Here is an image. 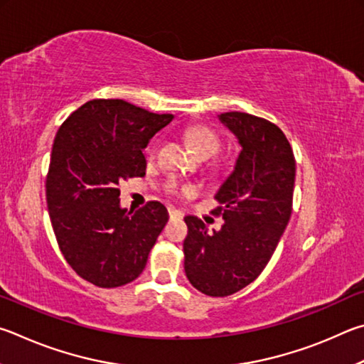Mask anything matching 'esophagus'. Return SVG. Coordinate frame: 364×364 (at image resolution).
Segmentation results:
<instances>
[{
    "mask_svg": "<svg viewBox=\"0 0 364 364\" xmlns=\"http://www.w3.org/2000/svg\"><path fill=\"white\" fill-rule=\"evenodd\" d=\"M168 211H169V218L171 219H182V213L178 211V209L168 208Z\"/></svg>",
    "mask_w": 364,
    "mask_h": 364,
    "instance_id": "34e87169",
    "label": "esophagus"
}]
</instances>
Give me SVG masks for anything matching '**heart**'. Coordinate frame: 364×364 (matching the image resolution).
Here are the masks:
<instances>
[{
  "label": "heart",
  "mask_w": 364,
  "mask_h": 364,
  "mask_svg": "<svg viewBox=\"0 0 364 364\" xmlns=\"http://www.w3.org/2000/svg\"><path fill=\"white\" fill-rule=\"evenodd\" d=\"M183 137L188 142V145L192 146V150L196 153V155L201 158H208L214 155L215 151L219 150L220 146V139L218 134H215L213 129H209L206 126H190L183 131ZM156 155V145L151 144L146 150V156L153 158ZM169 192H178V193H190L193 192V187L190 186H183V187H176L174 183L169 187Z\"/></svg>",
  "instance_id": "b5f03b06"
}]
</instances>
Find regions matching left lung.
I'll list each match as a JSON object with an SVG mask.
<instances>
[{
    "mask_svg": "<svg viewBox=\"0 0 364 364\" xmlns=\"http://www.w3.org/2000/svg\"><path fill=\"white\" fill-rule=\"evenodd\" d=\"M241 151L215 193L220 230L187 215L183 269L203 294L225 297L252 283L275 252L292 211L296 159L277 124L243 112L219 114Z\"/></svg>",
    "mask_w": 364,
    "mask_h": 364,
    "instance_id": "1",
    "label": "left lung"
}]
</instances>
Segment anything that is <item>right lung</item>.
I'll list each match as a JSON object with an SVG mask.
<instances>
[{"mask_svg": "<svg viewBox=\"0 0 364 364\" xmlns=\"http://www.w3.org/2000/svg\"><path fill=\"white\" fill-rule=\"evenodd\" d=\"M172 118L121 99H94L55 134L46 178L50 224L70 267L99 288L134 282L169 219L159 201L127 213L118 186L145 176L142 150Z\"/></svg>", "mask_w": 364, "mask_h": 364, "instance_id": "obj_1", "label": "right lung"}]
</instances>
